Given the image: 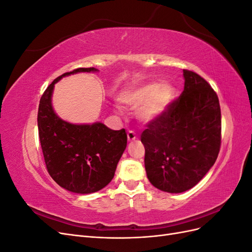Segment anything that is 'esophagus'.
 Masks as SVG:
<instances>
[{"mask_svg":"<svg viewBox=\"0 0 252 252\" xmlns=\"http://www.w3.org/2000/svg\"><path fill=\"white\" fill-rule=\"evenodd\" d=\"M127 138H128V141H133V140L136 139V134H135L134 131L129 130V131L127 132Z\"/></svg>","mask_w":252,"mask_h":252,"instance_id":"1","label":"esophagus"}]
</instances>
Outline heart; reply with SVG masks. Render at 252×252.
Returning a JSON list of instances; mask_svg holds the SVG:
<instances>
[{
  "instance_id": "b5f03b06",
  "label": "heart",
  "mask_w": 252,
  "mask_h": 252,
  "mask_svg": "<svg viewBox=\"0 0 252 252\" xmlns=\"http://www.w3.org/2000/svg\"><path fill=\"white\" fill-rule=\"evenodd\" d=\"M174 98V89L169 84L150 83L141 86L124 96V102L132 108L142 107L139 116L143 121H154L166 111Z\"/></svg>"
}]
</instances>
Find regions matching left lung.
Here are the masks:
<instances>
[{
	"label": "left lung",
	"instance_id": "1",
	"mask_svg": "<svg viewBox=\"0 0 252 252\" xmlns=\"http://www.w3.org/2000/svg\"><path fill=\"white\" fill-rule=\"evenodd\" d=\"M181 95L149 121L142 132L145 169L155 187L170 193L186 191L216 163L222 141L218 94L194 71L184 69Z\"/></svg>",
	"mask_w": 252,
	"mask_h": 252
}]
</instances>
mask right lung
Returning a JSON list of instances; mask_svg holds the SVG:
<instances>
[{
	"instance_id": "1",
	"label": "right lung",
	"mask_w": 252,
	"mask_h": 252,
	"mask_svg": "<svg viewBox=\"0 0 252 252\" xmlns=\"http://www.w3.org/2000/svg\"><path fill=\"white\" fill-rule=\"evenodd\" d=\"M96 71L77 68L60 75L44 91L37 111V128L44 161L50 177L75 193L95 192L108 185L127 145L125 129L112 130L102 123L73 125L57 117L51 106L55 84L66 75Z\"/></svg>"
}]
</instances>
